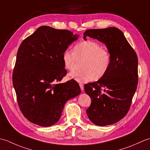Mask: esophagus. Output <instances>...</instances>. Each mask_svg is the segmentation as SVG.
I'll use <instances>...</instances> for the list:
<instances>
[{
  "label": "esophagus",
  "instance_id": "esophagus-1",
  "mask_svg": "<svg viewBox=\"0 0 150 150\" xmlns=\"http://www.w3.org/2000/svg\"><path fill=\"white\" fill-rule=\"evenodd\" d=\"M79 86H80V87H81V90L82 91H84V84L82 83H80L79 84Z\"/></svg>",
  "mask_w": 150,
  "mask_h": 150
}]
</instances>
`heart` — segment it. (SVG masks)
Segmentation results:
<instances>
[{"label": "heart", "instance_id": "b5f03b06", "mask_svg": "<svg viewBox=\"0 0 150 150\" xmlns=\"http://www.w3.org/2000/svg\"><path fill=\"white\" fill-rule=\"evenodd\" d=\"M62 60L66 69L73 71L79 61H83L80 71L69 73L70 78L79 82L98 80L109 70L111 56L109 51L103 48L100 44L93 40H84L73 47V52L67 50L62 54Z\"/></svg>", "mask_w": 150, "mask_h": 150}]
</instances>
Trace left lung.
<instances>
[{"mask_svg": "<svg viewBox=\"0 0 150 150\" xmlns=\"http://www.w3.org/2000/svg\"><path fill=\"white\" fill-rule=\"evenodd\" d=\"M106 44L111 56V66L99 80L84 85L91 99L86 110L95 125L104 126L117 122L126 115L138 84L137 53L117 28L90 29L84 33Z\"/></svg>", "mask_w": 150, "mask_h": 150, "instance_id": "1", "label": "left lung"}]
</instances>
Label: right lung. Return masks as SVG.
I'll return each instance as SVG.
<instances>
[{
    "label": "right lung",
    "instance_id": "obj_1",
    "mask_svg": "<svg viewBox=\"0 0 150 150\" xmlns=\"http://www.w3.org/2000/svg\"><path fill=\"white\" fill-rule=\"evenodd\" d=\"M77 37L68 30L42 26L19 46L13 84L19 108L31 122L53 125L66 102L81 93L75 80L60 82L67 73L62 54Z\"/></svg>",
    "mask_w": 150,
    "mask_h": 150
}]
</instances>
